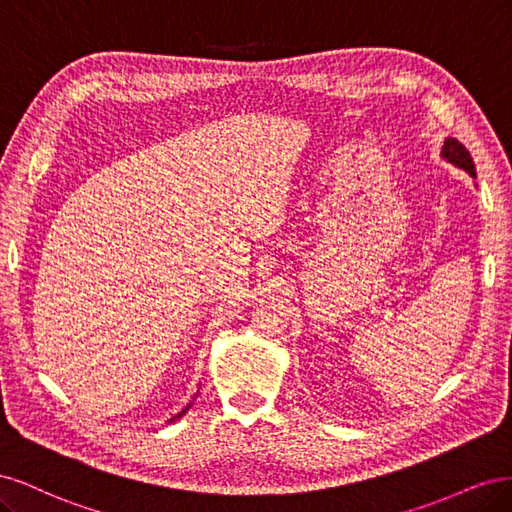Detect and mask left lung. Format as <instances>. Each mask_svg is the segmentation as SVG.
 Returning <instances> with one entry per match:
<instances>
[{"label":"left lung","instance_id":"1","mask_svg":"<svg viewBox=\"0 0 512 512\" xmlns=\"http://www.w3.org/2000/svg\"><path fill=\"white\" fill-rule=\"evenodd\" d=\"M442 156H444L448 162H453L455 166H459V168H463V170H468V173H470L472 177H476V168H474L470 151H468L466 147H463V145L457 141V138H446L444 147H442Z\"/></svg>","mask_w":512,"mask_h":512}]
</instances>
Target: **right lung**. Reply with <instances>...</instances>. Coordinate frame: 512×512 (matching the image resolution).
<instances>
[{
  "instance_id": "right-lung-1",
  "label": "right lung",
  "mask_w": 512,
  "mask_h": 512,
  "mask_svg": "<svg viewBox=\"0 0 512 512\" xmlns=\"http://www.w3.org/2000/svg\"><path fill=\"white\" fill-rule=\"evenodd\" d=\"M185 410H188V408H185ZM185 410H183V412H185ZM183 412H181V414H183ZM181 414H179V416H181Z\"/></svg>"
}]
</instances>
